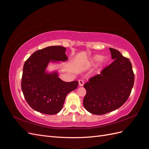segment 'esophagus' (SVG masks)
I'll return each mask as SVG.
<instances>
[{
  "label": "esophagus",
  "mask_w": 149,
  "mask_h": 149,
  "mask_svg": "<svg viewBox=\"0 0 149 149\" xmlns=\"http://www.w3.org/2000/svg\"><path fill=\"white\" fill-rule=\"evenodd\" d=\"M78 82H79V85L80 86H83L84 85V81L83 80L80 79L78 81Z\"/></svg>",
  "instance_id": "obj_1"
}]
</instances>
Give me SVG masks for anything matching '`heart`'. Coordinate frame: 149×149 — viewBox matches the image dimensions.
<instances>
[{
    "label": "heart",
    "mask_w": 149,
    "mask_h": 149,
    "mask_svg": "<svg viewBox=\"0 0 149 149\" xmlns=\"http://www.w3.org/2000/svg\"><path fill=\"white\" fill-rule=\"evenodd\" d=\"M102 59V56L101 55H96L94 56L91 60V63H96L100 62Z\"/></svg>",
    "instance_id": "1"
}]
</instances>
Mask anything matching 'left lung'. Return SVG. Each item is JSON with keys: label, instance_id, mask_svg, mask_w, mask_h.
Listing matches in <instances>:
<instances>
[{"label": "left lung", "instance_id": "obj_1", "mask_svg": "<svg viewBox=\"0 0 149 149\" xmlns=\"http://www.w3.org/2000/svg\"><path fill=\"white\" fill-rule=\"evenodd\" d=\"M114 61L84 85L83 105L90 113L102 115L113 111L127 100L134 83L132 64L116 49L109 48Z\"/></svg>", "mask_w": 149, "mask_h": 149}]
</instances>
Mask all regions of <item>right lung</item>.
Masks as SVG:
<instances>
[{
	"label": "right lung",
	"instance_id": "obj_1",
	"mask_svg": "<svg viewBox=\"0 0 149 149\" xmlns=\"http://www.w3.org/2000/svg\"><path fill=\"white\" fill-rule=\"evenodd\" d=\"M66 48L51 46L36 51L25 62L21 87L29 105L36 111L53 115L63 108L67 94L78 87V82H65L57 72L45 71L50 61H65Z\"/></svg>",
	"mask_w": 149,
	"mask_h": 149
}]
</instances>
